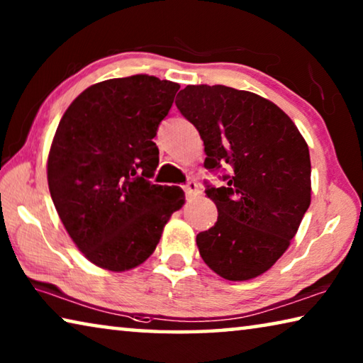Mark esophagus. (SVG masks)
<instances>
[{
    "mask_svg": "<svg viewBox=\"0 0 363 363\" xmlns=\"http://www.w3.org/2000/svg\"><path fill=\"white\" fill-rule=\"evenodd\" d=\"M184 190H186L187 196H194L200 192V186L195 181H189L186 186H184Z\"/></svg>",
    "mask_w": 363,
    "mask_h": 363,
    "instance_id": "34e87169",
    "label": "esophagus"
}]
</instances>
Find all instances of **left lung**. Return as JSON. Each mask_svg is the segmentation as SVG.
<instances>
[{
    "label": "left lung",
    "instance_id": "obj_1",
    "mask_svg": "<svg viewBox=\"0 0 363 363\" xmlns=\"http://www.w3.org/2000/svg\"><path fill=\"white\" fill-rule=\"evenodd\" d=\"M177 96L203 139L205 168H224L223 186L205 182L218 220L196 235L200 256L223 279H255L290 247L311 205L309 147L284 110L250 91L189 84Z\"/></svg>",
    "mask_w": 363,
    "mask_h": 363
}]
</instances>
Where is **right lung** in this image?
<instances>
[{
  "mask_svg": "<svg viewBox=\"0 0 363 363\" xmlns=\"http://www.w3.org/2000/svg\"><path fill=\"white\" fill-rule=\"evenodd\" d=\"M181 86L152 75L113 78L84 89L60 120L48 157L54 206L78 250L121 272L157 248L182 189L152 184L153 143Z\"/></svg>",
  "mask_w": 363,
  "mask_h": 363,
  "instance_id": "1",
  "label": "right lung"
}]
</instances>
